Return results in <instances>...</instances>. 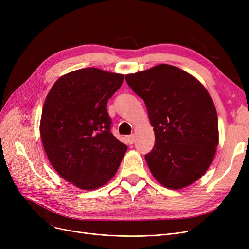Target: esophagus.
Wrapping results in <instances>:
<instances>
[{"mask_svg": "<svg viewBox=\"0 0 249 249\" xmlns=\"http://www.w3.org/2000/svg\"><path fill=\"white\" fill-rule=\"evenodd\" d=\"M127 141H128L129 144H133V142H134V135H133V134L128 135V136H127Z\"/></svg>", "mask_w": 249, "mask_h": 249, "instance_id": "esophagus-1", "label": "esophagus"}]
</instances>
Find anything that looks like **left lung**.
Masks as SVG:
<instances>
[{"instance_id": "obj_1", "label": "left lung", "mask_w": 249, "mask_h": 249, "mask_svg": "<svg viewBox=\"0 0 249 249\" xmlns=\"http://www.w3.org/2000/svg\"><path fill=\"white\" fill-rule=\"evenodd\" d=\"M125 80L144 101L154 130L155 144L145 160L155 179L171 190L198 180L219 142L217 112L208 90L169 64L126 74Z\"/></svg>"}]
</instances>
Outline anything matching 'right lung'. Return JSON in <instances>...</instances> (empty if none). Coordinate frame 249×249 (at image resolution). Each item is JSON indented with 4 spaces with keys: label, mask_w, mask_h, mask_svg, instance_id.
<instances>
[{
    "label": "right lung",
    "mask_w": 249,
    "mask_h": 249,
    "mask_svg": "<svg viewBox=\"0 0 249 249\" xmlns=\"http://www.w3.org/2000/svg\"><path fill=\"white\" fill-rule=\"evenodd\" d=\"M124 74L95 68L73 71L55 82L46 97L40 136L57 174L82 190H96L117 173L127 146L111 132L108 100Z\"/></svg>",
    "instance_id": "add662e5"
}]
</instances>
